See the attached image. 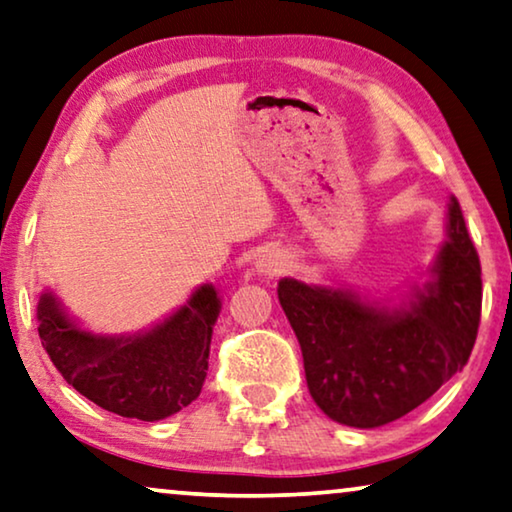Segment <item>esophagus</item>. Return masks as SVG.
<instances>
[{
    "mask_svg": "<svg viewBox=\"0 0 512 512\" xmlns=\"http://www.w3.org/2000/svg\"><path fill=\"white\" fill-rule=\"evenodd\" d=\"M289 266V259L280 253V250H269V253L259 257L257 271L264 273V276H278Z\"/></svg>",
    "mask_w": 512,
    "mask_h": 512,
    "instance_id": "esophagus-1",
    "label": "esophagus"
}]
</instances>
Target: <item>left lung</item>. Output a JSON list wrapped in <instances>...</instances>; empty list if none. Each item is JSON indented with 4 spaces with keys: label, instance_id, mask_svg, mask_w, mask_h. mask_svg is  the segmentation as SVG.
Wrapping results in <instances>:
<instances>
[{
    "label": "left lung",
    "instance_id": "8db88e82",
    "mask_svg": "<svg viewBox=\"0 0 512 512\" xmlns=\"http://www.w3.org/2000/svg\"><path fill=\"white\" fill-rule=\"evenodd\" d=\"M434 280L407 308L386 310L331 287L278 282L299 338L312 400L335 423L372 430L432 398L474 349L483 280L460 202L448 207V241Z\"/></svg>",
    "mask_w": 512,
    "mask_h": 512
}]
</instances>
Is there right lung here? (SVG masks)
I'll return each instance as SVG.
<instances>
[{
  "instance_id": "right-lung-1",
  "label": "right lung",
  "mask_w": 512,
  "mask_h": 512,
  "mask_svg": "<svg viewBox=\"0 0 512 512\" xmlns=\"http://www.w3.org/2000/svg\"><path fill=\"white\" fill-rule=\"evenodd\" d=\"M218 310V292L204 285L156 329L135 338H98L43 294L38 335L61 377L87 400L124 418L160 421L200 395Z\"/></svg>"
}]
</instances>
